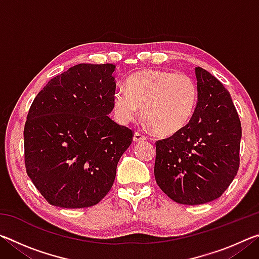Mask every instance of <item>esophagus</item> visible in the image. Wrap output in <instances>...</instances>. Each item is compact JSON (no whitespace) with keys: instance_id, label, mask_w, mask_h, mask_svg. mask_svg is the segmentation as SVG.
<instances>
[{"instance_id":"esophagus-1","label":"esophagus","mask_w":259,"mask_h":259,"mask_svg":"<svg viewBox=\"0 0 259 259\" xmlns=\"http://www.w3.org/2000/svg\"><path fill=\"white\" fill-rule=\"evenodd\" d=\"M146 139V137L144 135H142V134H139V133H135L134 134V142L135 143H139V142H144V140Z\"/></svg>"}]
</instances>
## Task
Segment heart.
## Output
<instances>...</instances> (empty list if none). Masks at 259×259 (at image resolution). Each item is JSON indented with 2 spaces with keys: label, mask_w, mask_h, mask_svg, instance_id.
<instances>
[{
  "label": "heart",
  "mask_w": 259,
  "mask_h": 259,
  "mask_svg": "<svg viewBox=\"0 0 259 259\" xmlns=\"http://www.w3.org/2000/svg\"><path fill=\"white\" fill-rule=\"evenodd\" d=\"M198 103V88L184 73L146 69L131 75L128 89L117 87L114 112L122 123L133 121L143 107L147 123L163 135L175 134L190 122Z\"/></svg>",
  "instance_id": "b5f03b06"
}]
</instances>
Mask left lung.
<instances>
[{
  "label": "left lung",
  "mask_w": 259,
  "mask_h": 259,
  "mask_svg": "<svg viewBox=\"0 0 259 259\" xmlns=\"http://www.w3.org/2000/svg\"><path fill=\"white\" fill-rule=\"evenodd\" d=\"M198 103L191 120L171 137L157 140L154 176L170 199L202 204L218 199L240 164L241 122L225 87L196 67Z\"/></svg>",
  "instance_id": "1"
}]
</instances>
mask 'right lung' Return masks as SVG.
<instances>
[{
	"mask_svg": "<svg viewBox=\"0 0 259 259\" xmlns=\"http://www.w3.org/2000/svg\"><path fill=\"white\" fill-rule=\"evenodd\" d=\"M115 65L78 64L47 83L24 128L25 166L45 199L60 208H88L111 190L133 131L113 111Z\"/></svg>",
	"mask_w": 259,
	"mask_h": 259,
	"instance_id": "add662e5",
	"label": "right lung"
}]
</instances>
